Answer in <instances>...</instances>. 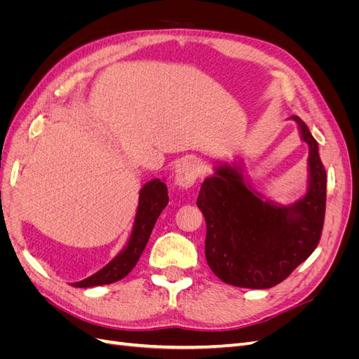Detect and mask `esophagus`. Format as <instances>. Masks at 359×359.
I'll return each mask as SVG.
<instances>
[{
	"mask_svg": "<svg viewBox=\"0 0 359 359\" xmlns=\"http://www.w3.org/2000/svg\"><path fill=\"white\" fill-rule=\"evenodd\" d=\"M199 172H201L199 161L194 158H186L177 166L173 181H175L177 186H180L182 189H190L194 186V184H196Z\"/></svg>",
	"mask_w": 359,
	"mask_h": 359,
	"instance_id": "34e87169",
	"label": "esophagus"
}]
</instances>
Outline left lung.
<instances>
[{"label":"left lung","instance_id":"obj_1","mask_svg":"<svg viewBox=\"0 0 359 359\" xmlns=\"http://www.w3.org/2000/svg\"><path fill=\"white\" fill-rule=\"evenodd\" d=\"M309 145L307 191L281 205L253 189L241 160L217 163L202 182L198 208L206 222L205 257L227 285L268 289L281 283L318 247L327 205V173L316 139L297 115Z\"/></svg>","mask_w":359,"mask_h":359}]
</instances>
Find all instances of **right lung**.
Segmentation results:
<instances>
[{"label": "right lung", "mask_w": 359, "mask_h": 359, "mask_svg": "<svg viewBox=\"0 0 359 359\" xmlns=\"http://www.w3.org/2000/svg\"><path fill=\"white\" fill-rule=\"evenodd\" d=\"M169 202L168 186L163 180L154 178L144 184L139 190V203L135 215V223L128 241L109 264L103 266L95 274L81 281L72 283L74 287H94L102 285H111L124 278L135 268L142 255L144 248L153 232V227L158 219L160 212L165 210Z\"/></svg>", "instance_id": "obj_1"}]
</instances>
